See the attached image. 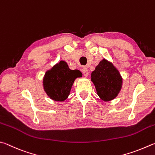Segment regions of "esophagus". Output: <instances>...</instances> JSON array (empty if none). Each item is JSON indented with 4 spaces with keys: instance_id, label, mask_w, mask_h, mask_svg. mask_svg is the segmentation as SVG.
Instances as JSON below:
<instances>
[{
    "instance_id": "obj_1",
    "label": "esophagus",
    "mask_w": 155,
    "mask_h": 155,
    "mask_svg": "<svg viewBox=\"0 0 155 155\" xmlns=\"http://www.w3.org/2000/svg\"><path fill=\"white\" fill-rule=\"evenodd\" d=\"M82 70L83 74H84V76H85V77H87V76H88V74H89L88 70H87V68H85V67H83L82 70Z\"/></svg>"
}]
</instances>
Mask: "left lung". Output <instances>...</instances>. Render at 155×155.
<instances>
[{"mask_svg":"<svg viewBox=\"0 0 155 155\" xmlns=\"http://www.w3.org/2000/svg\"><path fill=\"white\" fill-rule=\"evenodd\" d=\"M91 81L97 95L104 101L113 100L121 88L122 78L111 63L104 59L91 73Z\"/></svg>","mask_w":155,"mask_h":155,"instance_id":"obj_1","label":"left lung"}]
</instances>
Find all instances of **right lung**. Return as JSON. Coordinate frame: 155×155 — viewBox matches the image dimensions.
<instances>
[{
	"instance_id": "1",
	"label": "right lung",
	"mask_w": 155,
	"mask_h": 155,
	"mask_svg": "<svg viewBox=\"0 0 155 155\" xmlns=\"http://www.w3.org/2000/svg\"><path fill=\"white\" fill-rule=\"evenodd\" d=\"M80 77L79 70H70L66 62L61 61L46 72L43 80L45 91L51 99L59 102L65 100L75 78Z\"/></svg>"
}]
</instances>
